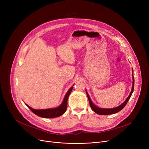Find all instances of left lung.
Listing matches in <instances>:
<instances>
[{"instance_id":"obj_1","label":"left lung","mask_w":149,"mask_h":149,"mask_svg":"<svg viewBox=\"0 0 149 149\" xmlns=\"http://www.w3.org/2000/svg\"><path fill=\"white\" fill-rule=\"evenodd\" d=\"M132 79H133V82H132V90H131V92L130 93L129 95L128 96V97L126 98V100H125L124 102L121 104L119 106L116 107H115V108H112V109H104V108H101V107H99L98 106H97L96 105H95L93 103V102L92 101L88 93L87 92V91L86 90V94H87V96H88V100H89V104H90V106H91V107L92 108V110L94 111L95 113H97V114H99V115H111V114H114V113H116L117 112H120V111H121L122 109L125 107V106L126 105V104L127 103L128 101L129 100L133 92H134V70H133V69H132Z\"/></svg>"}]
</instances>
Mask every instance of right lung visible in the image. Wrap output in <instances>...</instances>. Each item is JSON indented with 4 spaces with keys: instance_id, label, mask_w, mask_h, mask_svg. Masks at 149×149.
Masks as SVG:
<instances>
[{
    "instance_id": "add662e5",
    "label": "right lung",
    "mask_w": 149,
    "mask_h": 149,
    "mask_svg": "<svg viewBox=\"0 0 149 149\" xmlns=\"http://www.w3.org/2000/svg\"><path fill=\"white\" fill-rule=\"evenodd\" d=\"M74 84H73V86ZM73 89V86L70 88L66 95L65 96V98L63 100L61 104L57 107L56 108H51V109H34L32 107H31L26 104V106L32 111L34 114L36 115L42 117V118H56V117L60 116L63 114L67 109V104H68V99L69 97V95L72 92V90Z\"/></svg>"
}]
</instances>
